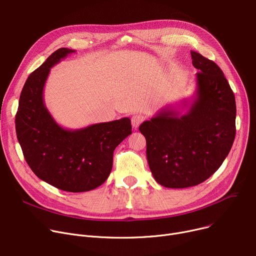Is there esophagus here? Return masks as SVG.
<instances>
[{
  "mask_svg": "<svg viewBox=\"0 0 256 256\" xmlns=\"http://www.w3.org/2000/svg\"><path fill=\"white\" fill-rule=\"evenodd\" d=\"M130 120H132V126H134V128H139V126L143 122V120H144V116H143V115H141V114H134V115H132V116Z\"/></svg>",
  "mask_w": 256,
  "mask_h": 256,
  "instance_id": "1",
  "label": "esophagus"
}]
</instances>
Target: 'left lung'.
Here are the masks:
<instances>
[{
	"label": "left lung",
	"mask_w": 256,
	"mask_h": 256,
	"mask_svg": "<svg viewBox=\"0 0 256 256\" xmlns=\"http://www.w3.org/2000/svg\"><path fill=\"white\" fill-rule=\"evenodd\" d=\"M196 92L187 113L164 108L139 130L156 181L168 188L196 186L212 176L228 156L236 136V100L213 62L192 51Z\"/></svg>",
	"instance_id": "obj_1"
}]
</instances>
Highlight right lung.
<instances>
[{
    "instance_id": "add662e5",
    "label": "right lung",
    "mask_w": 256,
    "mask_h": 256,
    "mask_svg": "<svg viewBox=\"0 0 256 256\" xmlns=\"http://www.w3.org/2000/svg\"><path fill=\"white\" fill-rule=\"evenodd\" d=\"M75 52L60 48L26 79L15 116L24 156L41 180L58 190L83 192L109 177L114 149L132 134L128 117L70 130L60 126L45 107L43 90L50 68Z\"/></svg>"
}]
</instances>
